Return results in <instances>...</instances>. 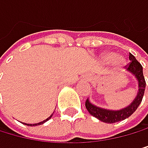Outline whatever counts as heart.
Returning a JSON list of instances; mask_svg holds the SVG:
<instances>
[{
	"instance_id": "heart-1",
	"label": "heart",
	"mask_w": 148,
	"mask_h": 148,
	"mask_svg": "<svg viewBox=\"0 0 148 148\" xmlns=\"http://www.w3.org/2000/svg\"><path fill=\"white\" fill-rule=\"evenodd\" d=\"M103 58L106 61H112L114 62V64L119 66H122L124 64V58L121 57V56H115L114 53H106L105 55H103Z\"/></svg>"
}]
</instances>
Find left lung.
I'll return each instance as SVG.
<instances>
[{
    "mask_svg": "<svg viewBox=\"0 0 148 148\" xmlns=\"http://www.w3.org/2000/svg\"><path fill=\"white\" fill-rule=\"evenodd\" d=\"M129 59L131 62L129 63V65H128L127 70L134 75L138 82L139 89H138L137 95H136L134 100L132 101L129 106L121 110H108V109L101 108L95 105H92L91 102L89 101V99H87L85 102V106L89 111V113H90L92 116L98 119L101 121L106 122V123H115V122L123 121V119L129 118L131 115L137 109L139 105L141 104V102H142L145 89V77L143 74V66L137 60H136V58L132 56V53L129 55Z\"/></svg>",
    "mask_w": 148,
    "mask_h": 148,
    "instance_id": "left-lung-1",
    "label": "left lung"
}]
</instances>
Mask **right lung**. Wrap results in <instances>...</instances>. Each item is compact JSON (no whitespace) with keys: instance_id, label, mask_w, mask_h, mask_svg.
I'll return each instance as SVG.
<instances>
[{"instance_id":"obj_1","label":"right lung","mask_w":148,"mask_h":148,"mask_svg":"<svg viewBox=\"0 0 148 148\" xmlns=\"http://www.w3.org/2000/svg\"><path fill=\"white\" fill-rule=\"evenodd\" d=\"M52 116H53V114H52L51 116H50V117H49L48 119H44V121H42V122H39V123H35V124H27V123H25V124H26V125H29V126H37V125H40V124H43V123H44V122H46V121H48L49 119H51V118H52Z\"/></svg>"}]
</instances>
